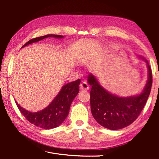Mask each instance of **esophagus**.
Wrapping results in <instances>:
<instances>
[{"instance_id": "esophagus-1", "label": "esophagus", "mask_w": 159, "mask_h": 159, "mask_svg": "<svg viewBox=\"0 0 159 159\" xmlns=\"http://www.w3.org/2000/svg\"><path fill=\"white\" fill-rule=\"evenodd\" d=\"M80 89L84 90V91H87L89 89V86L88 85V83H87V82H85V81L80 84Z\"/></svg>"}]
</instances>
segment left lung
I'll return each mask as SVG.
<instances>
[{"instance_id": "left-lung-1", "label": "left lung", "mask_w": 159, "mask_h": 159, "mask_svg": "<svg viewBox=\"0 0 159 159\" xmlns=\"http://www.w3.org/2000/svg\"><path fill=\"white\" fill-rule=\"evenodd\" d=\"M148 79L146 87L139 96L121 98L108 92L100 85L90 74L88 83L90 91L91 111L94 119L101 126L110 130H119L129 126L139 117L146 105L152 85V73L148 63Z\"/></svg>"}]
</instances>
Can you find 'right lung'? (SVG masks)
I'll return each instance as SVG.
<instances>
[{"label": "right lung", "mask_w": 159, "mask_h": 159, "mask_svg": "<svg viewBox=\"0 0 159 159\" xmlns=\"http://www.w3.org/2000/svg\"><path fill=\"white\" fill-rule=\"evenodd\" d=\"M49 37L56 38H63L62 35H46L38 37L29 40L22 48ZM80 83V80L78 79L75 81L66 84L62 87L52 102L44 109L38 112H30L23 109L16 102V103L20 112L29 122L43 129H52L61 124L68 116L71 104L79 92Z\"/></svg>", "instance_id": "1"}]
</instances>
